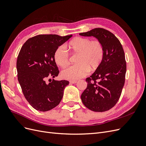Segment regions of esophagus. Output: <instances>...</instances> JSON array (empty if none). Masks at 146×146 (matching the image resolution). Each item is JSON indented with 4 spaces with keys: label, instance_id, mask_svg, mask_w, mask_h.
Here are the masks:
<instances>
[{
    "label": "esophagus",
    "instance_id": "34e87169",
    "mask_svg": "<svg viewBox=\"0 0 146 146\" xmlns=\"http://www.w3.org/2000/svg\"><path fill=\"white\" fill-rule=\"evenodd\" d=\"M69 82H70V83L75 84V83H76L77 82L76 80H70V81H69Z\"/></svg>",
    "mask_w": 146,
    "mask_h": 146
}]
</instances>
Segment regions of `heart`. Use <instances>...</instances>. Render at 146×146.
Wrapping results in <instances>:
<instances>
[{
  "mask_svg": "<svg viewBox=\"0 0 146 146\" xmlns=\"http://www.w3.org/2000/svg\"><path fill=\"white\" fill-rule=\"evenodd\" d=\"M66 48L72 55H77L76 64L63 70L61 76L64 79L77 80L86 76L90 70L94 71L101 64L104 56V46L99 40L88 38L76 37L70 41ZM55 63L61 68H65L69 63V56L63 46H60L54 52Z\"/></svg>",
  "mask_w": 146,
  "mask_h": 146,
  "instance_id": "b5f03b06",
  "label": "heart"
}]
</instances>
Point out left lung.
<instances>
[{
    "instance_id": "left-lung-1",
    "label": "left lung",
    "mask_w": 146,
    "mask_h": 146,
    "mask_svg": "<svg viewBox=\"0 0 146 146\" xmlns=\"http://www.w3.org/2000/svg\"><path fill=\"white\" fill-rule=\"evenodd\" d=\"M83 36H94L104 46L101 64L86 79L87 88L81 95L84 105L93 111H108L116 104L125 83L126 61L122 44L115 35L102 28L80 33Z\"/></svg>"
}]
</instances>
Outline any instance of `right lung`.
Returning <instances> with one entry per match:
<instances>
[{
	"label": "right lung",
	"instance_id": "add662e5",
	"mask_svg": "<svg viewBox=\"0 0 146 146\" xmlns=\"http://www.w3.org/2000/svg\"><path fill=\"white\" fill-rule=\"evenodd\" d=\"M71 36L39 35L29 38L21 48L16 63L17 79L26 100L38 111L53 109L63 98L69 82L54 79L59 74L54 55Z\"/></svg>",
	"mask_w": 146,
	"mask_h": 146
}]
</instances>
